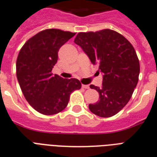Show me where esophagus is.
I'll return each mask as SVG.
<instances>
[{
  "label": "esophagus",
  "mask_w": 157,
  "mask_h": 157,
  "mask_svg": "<svg viewBox=\"0 0 157 157\" xmlns=\"http://www.w3.org/2000/svg\"><path fill=\"white\" fill-rule=\"evenodd\" d=\"M82 87L84 89H88L90 87H89V85H84V84H82Z\"/></svg>",
  "instance_id": "obj_1"
}]
</instances>
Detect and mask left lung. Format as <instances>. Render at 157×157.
<instances>
[{
  "mask_svg": "<svg viewBox=\"0 0 157 157\" xmlns=\"http://www.w3.org/2000/svg\"><path fill=\"white\" fill-rule=\"evenodd\" d=\"M74 43L102 73L101 87L90 85L98 92L99 100L90 104L89 109L101 117L114 116L127 105L138 84L140 66L135 48L124 36L109 29L79 33Z\"/></svg>",
  "mask_w": 157,
  "mask_h": 157,
  "instance_id": "8db88e82",
  "label": "left lung"
}]
</instances>
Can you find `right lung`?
Listing matches in <instances>:
<instances>
[{"instance_id": "add662e5", "label": "right lung", "mask_w": 157, "mask_h": 157, "mask_svg": "<svg viewBox=\"0 0 157 157\" xmlns=\"http://www.w3.org/2000/svg\"><path fill=\"white\" fill-rule=\"evenodd\" d=\"M75 35L60 29L40 31L21 48L16 61V76L26 101L44 115H53L67 106L70 95L80 89L77 79H64L52 70L59 48Z\"/></svg>"}]
</instances>
